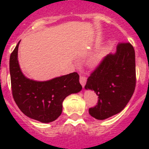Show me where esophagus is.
Segmentation results:
<instances>
[{"label": "esophagus", "instance_id": "1", "mask_svg": "<svg viewBox=\"0 0 149 149\" xmlns=\"http://www.w3.org/2000/svg\"><path fill=\"white\" fill-rule=\"evenodd\" d=\"M79 83L81 84L82 86H83V87H84V86H85V85H86V77L80 76V77H79Z\"/></svg>", "mask_w": 149, "mask_h": 149}]
</instances>
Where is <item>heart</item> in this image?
<instances>
[{"instance_id":"1","label":"heart","mask_w":149,"mask_h":149,"mask_svg":"<svg viewBox=\"0 0 149 149\" xmlns=\"http://www.w3.org/2000/svg\"><path fill=\"white\" fill-rule=\"evenodd\" d=\"M107 52V48L104 47L101 49L99 51L96 52L93 54H92L90 57H89L87 63L88 65L91 67H96L99 65L100 63H101L104 57L106 56Z\"/></svg>"}]
</instances>
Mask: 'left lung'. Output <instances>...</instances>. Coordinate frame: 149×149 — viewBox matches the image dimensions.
<instances>
[{"label":"left lung","mask_w":149,"mask_h":149,"mask_svg":"<svg viewBox=\"0 0 149 149\" xmlns=\"http://www.w3.org/2000/svg\"><path fill=\"white\" fill-rule=\"evenodd\" d=\"M135 84L134 48L130 43L118 44L115 53L108 54L87 79L85 89L94 91L99 98L89 113L104 120L120 113L132 98Z\"/></svg>","instance_id":"left-lung-1"}]
</instances>
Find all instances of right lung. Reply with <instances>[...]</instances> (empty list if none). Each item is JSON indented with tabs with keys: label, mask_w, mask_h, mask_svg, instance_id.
<instances>
[{
	"label": "right lung",
	"mask_w": 149,
	"mask_h": 149,
	"mask_svg": "<svg viewBox=\"0 0 149 149\" xmlns=\"http://www.w3.org/2000/svg\"><path fill=\"white\" fill-rule=\"evenodd\" d=\"M19 43L10 56L13 97L27 117L42 123L52 122L61 115L64 99L81 91L79 76L72 72L46 81L29 79L23 74L18 63Z\"/></svg>",
	"instance_id": "right-lung-1"
}]
</instances>
